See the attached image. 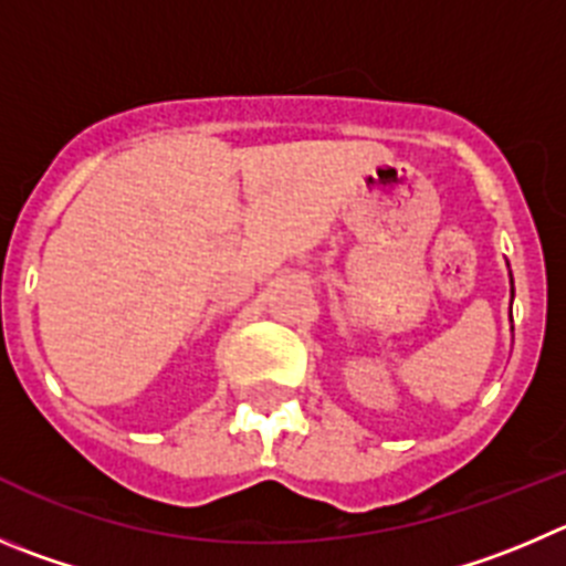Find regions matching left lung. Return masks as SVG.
I'll list each match as a JSON object with an SVG mask.
<instances>
[{
	"mask_svg": "<svg viewBox=\"0 0 566 566\" xmlns=\"http://www.w3.org/2000/svg\"><path fill=\"white\" fill-rule=\"evenodd\" d=\"M511 293H514V290H511Z\"/></svg>",
	"mask_w": 566,
	"mask_h": 566,
	"instance_id": "obj_1",
	"label": "left lung"
}]
</instances>
